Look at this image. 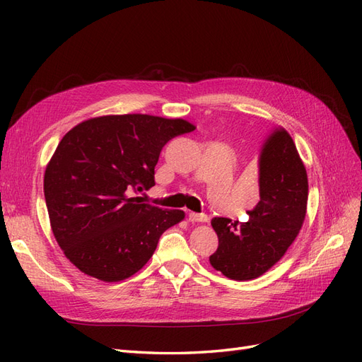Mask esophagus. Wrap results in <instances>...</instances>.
<instances>
[{
  "mask_svg": "<svg viewBox=\"0 0 362 362\" xmlns=\"http://www.w3.org/2000/svg\"><path fill=\"white\" fill-rule=\"evenodd\" d=\"M189 221L194 222H208V216L204 213H189Z\"/></svg>",
  "mask_w": 362,
  "mask_h": 362,
  "instance_id": "obj_1",
  "label": "esophagus"
}]
</instances>
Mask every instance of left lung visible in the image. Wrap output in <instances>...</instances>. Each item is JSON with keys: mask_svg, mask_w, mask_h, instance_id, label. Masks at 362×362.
<instances>
[{"mask_svg": "<svg viewBox=\"0 0 362 362\" xmlns=\"http://www.w3.org/2000/svg\"><path fill=\"white\" fill-rule=\"evenodd\" d=\"M259 201L247 222L214 217L218 247L211 266L234 281L261 276L282 258L298 237L308 202V177L290 134L276 128L258 158Z\"/></svg>", "mask_w": 362, "mask_h": 362, "instance_id": "1", "label": "left lung"}]
</instances>
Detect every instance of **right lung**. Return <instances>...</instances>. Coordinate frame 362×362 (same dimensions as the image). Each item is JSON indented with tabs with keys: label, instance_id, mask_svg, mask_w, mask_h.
<instances>
[{
	"label": "right lung",
	"instance_id": "right-lung-1",
	"mask_svg": "<svg viewBox=\"0 0 362 362\" xmlns=\"http://www.w3.org/2000/svg\"><path fill=\"white\" fill-rule=\"evenodd\" d=\"M193 129L184 119L112 115L84 120L64 134L47 166L43 193L52 234L76 269L117 282L146 264L161 234L181 222L184 211L129 193L156 185L163 146Z\"/></svg>",
	"mask_w": 362,
	"mask_h": 362
}]
</instances>
